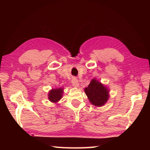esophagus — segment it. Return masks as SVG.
<instances>
[{
	"instance_id": "esophagus-1",
	"label": "esophagus",
	"mask_w": 150,
	"mask_h": 150,
	"mask_svg": "<svg viewBox=\"0 0 150 150\" xmlns=\"http://www.w3.org/2000/svg\"><path fill=\"white\" fill-rule=\"evenodd\" d=\"M71 83H72L73 86H74V87H78L79 85V81L77 80V79L75 78V77L73 78V79L71 81Z\"/></svg>"
}]
</instances>
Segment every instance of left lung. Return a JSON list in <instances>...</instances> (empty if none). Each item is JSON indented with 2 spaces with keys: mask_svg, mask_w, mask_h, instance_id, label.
<instances>
[{
  "mask_svg": "<svg viewBox=\"0 0 150 150\" xmlns=\"http://www.w3.org/2000/svg\"><path fill=\"white\" fill-rule=\"evenodd\" d=\"M85 91L90 102L93 105L101 106L108 99V91L105 86L95 79L91 81Z\"/></svg>",
  "mask_w": 150,
  "mask_h": 150,
  "instance_id": "left-lung-1",
  "label": "left lung"
}]
</instances>
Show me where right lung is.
<instances>
[{"label": "right lung", "instance_id": "obj_1", "mask_svg": "<svg viewBox=\"0 0 150 150\" xmlns=\"http://www.w3.org/2000/svg\"><path fill=\"white\" fill-rule=\"evenodd\" d=\"M63 88H57V89H52L50 91V93L48 96H49V100L52 103H57L59 101L62 97L63 94Z\"/></svg>", "mask_w": 150, "mask_h": 150}]
</instances>
